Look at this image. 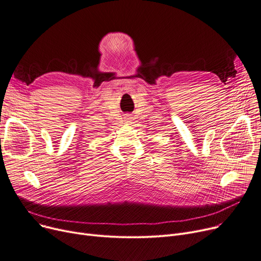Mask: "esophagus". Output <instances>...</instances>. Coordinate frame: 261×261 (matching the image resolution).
<instances>
[{"label": "esophagus", "mask_w": 261, "mask_h": 261, "mask_svg": "<svg viewBox=\"0 0 261 261\" xmlns=\"http://www.w3.org/2000/svg\"><path fill=\"white\" fill-rule=\"evenodd\" d=\"M131 117H129V116H126V118H125V121L126 123H131Z\"/></svg>", "instance_id": "obj_1"}]
</instances>
